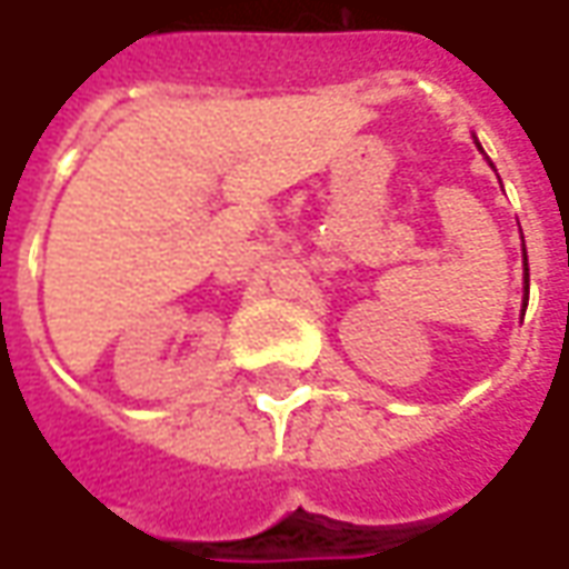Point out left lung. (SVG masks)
<instances>
[{
  "instance_id": "left-lung-1",
  "label": "left lung",
  "mask_w": 569,
  "mask_h": 569,
  "mask_svg": "<svg viewBox=\"0 0 569 569\" xmlns=\"http://www.w3.org/2000/svg\"><path fill=\"white\" fill-rule=\"evenodd\" d=\"M523 258H527V252H523ZM527 299H529V268H527ZM523 308H527V301H523Z\"/></svg>"
}]
</instances>
